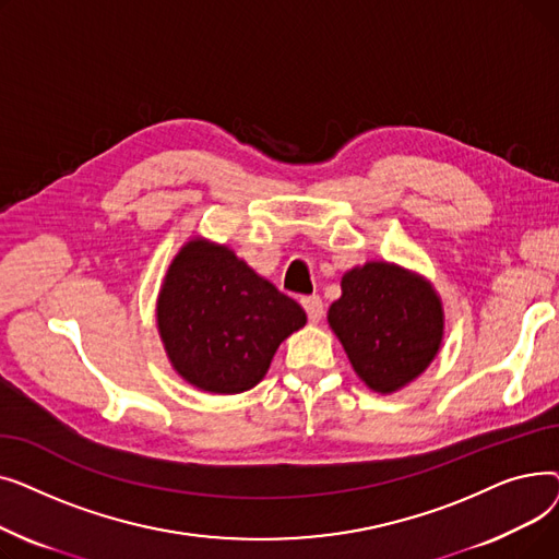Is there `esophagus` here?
Listing matches in <instances>:
<instances>
[{
    "mask_svg": "<svg viewBox=\"0 0 559 559\" xmlns=\"http://www.w3.org/2000/svg\"><path fill=\"white\" fill-rule=\"evenodd\" d=\"M301 306H304V310H306V314H308V319L312 321V324H317V321L324 317V301H321L317 295L304 297Z\"/></svg>",
    "mask_w": 559,
    "mask_h": 559,
    "instance_id": "34e87169",
    "label": "esophagus"
}]
</instances>
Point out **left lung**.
<instances>
[{"label":"left lung","instance_id":"left-lung-1","mask_svg":"<svg viewBox=\"0 0 559 559\" xmlns=\"http://www.w3.org/2000/svg\"><path fill=\"white\" fill-rule=\"evenodd\" d=\"M329 324L356 373L371 390L388 394L430 365L444 317L428 283L396 264L367 262L344 274Z\"/></svg>","mask_w":559,"mask_h":559}]
</instances>
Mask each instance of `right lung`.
<instances>
[{"label": "right lung", "instance_id": "right-lung-1", "mask_svg": "<svg viewBox=\"0 0 559 559\" xmlns=\"http://www.w3.org/2000/svg\"><path fill=\"white\" fill-rule=\"evenodd\" d=\"M306 324L304 308L226 247L188 242L158 299L167 356L188 383L240 394L267 373L278 344Z\"/></svg>", "mask_w": 559, "mask_h": 559}]
</instances>
